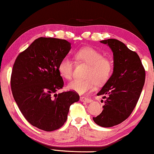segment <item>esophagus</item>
<instances>
[{
  "mask_svg": "<svg viewBox=\"0 0 154 154\" xmlns=\"http://www.w3.org/2000/svg\"><path fill=\"white\" fill-rule=\"evenodd\" d=\"M80 100L81 101V102H87V103H89L91 102V99L88 98V97H80Z\"/></svg>",
  "mask_w": 154,
  "mask_h": 154,
  "instance_id": "34e87169",
  "label": "esophagus"
}]
</instances>
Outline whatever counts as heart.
<instances>
[{"label": "heart", "mask_w": 154, "mask_h": 154, "mask_svg": "<svg viewBox=\"0 0 154 154\" xmlns=\"http://www.w3.org/2000/svg\"><path fill=\"white\" fill-rule=\"evenodd\" d=\"M78 62L88 64L84 73L85 78L77 79L69 83L68 88L79 94H84L92 90L95 85H102L110 79L113 65L111 61L94 48H82L74 54ZM73 62L69 57H64L58 64L60 75L66 80H70L73 74Z\"/></svg>", "instance_id": "obj_1"}]
</instances>
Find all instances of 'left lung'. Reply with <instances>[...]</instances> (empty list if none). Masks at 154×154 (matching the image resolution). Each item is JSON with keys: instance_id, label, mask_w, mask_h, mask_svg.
<instances>
[{"instance_id": "8db88e82", "label": "left lung", "mask_w": 154, "mask_h": 154, "mask_svg": "<svg viewBox=\"0 0 154 154\" xmlns=\"http://www.w3.org/2000/svg\"><path fill=\"white\" fill-rule=\"evenodd\" d=\"M113 53V72L97 93L104 96V105L100 115L93 117L98 125L110 128L128 119L136 106L145 81V70L137 52L116 39L100 41Z\"/></svg>"}]
</instances>
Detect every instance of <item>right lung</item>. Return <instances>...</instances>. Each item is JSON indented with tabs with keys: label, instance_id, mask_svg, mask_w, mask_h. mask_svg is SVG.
Returning <instances> with one entry per match:
<instances>
[{
	"label": "right lung",
	"instance_id": "obj_1",
	"mask_svg": "<svg viewBox=\"0 0 154 154\" xmlns=\"http://www.w3.org/2000/svg\"><path fill=\"white\" fill-rule=\"evenodd\" d=\"M71 50L64 39L41 37L17 57L12 70V95L26 121L47 132L57 130L67 119L69 108L79 100L76 92H63L58 64Z\"/></svg>",
	"mask_w": 154,
	"mask_h": 154
}]
</instances>
